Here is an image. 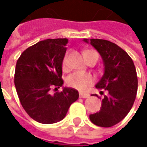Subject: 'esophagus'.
<instances>
[{
    "mask_svg": "<svg viewBox=\"0 0 147 147\" xmlns=\"http://www.w3.org/2000/svg\"><path fill=\"white\" fill-rule=\"evenodd\" d=\"M79 95H80L81 98H88L89 96H90V94L89 93H86V92H80Z\"/></svg>",
    "mask_w": 147,
    "mask_h": 147,
    "instance_id": "34e87169",
    "label": "esophagus"
}]
</instances>
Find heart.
<instances>
[{"label": "heart", "instance_id": "heart-1", "mask_svg": "<svg viewBox=\"0 0 147 147\" xmlns=\"http://www.w3.org/2000/svg\"><path fill=\"white\" fill-rule=\"evenodd\" d=\"M93 52V50H87L84 53V55H87ZM63 69L64 71L68 70V56L67 55L63 57ZM94 81V78L89 74V73H84V72H74L70 74L67 78V84L69 87L78 89L79 91H86L91 84H92Z\"/></svg>", "mask_w": 147, "mask_h": 147}]
</instances>
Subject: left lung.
Returning a JSON list of instances; mask_svg holds the SVG:
<instances>
[{"label": "left lung", "instance_id": "1", "mask_svg": "<svg viewBox=\"0 0 147 147\" xmlns=\"http://www.w3.org/2000/svg\"><path fill=\"white\" fill-rule=\"evenodd\" d=\"M90 44L100 54L105 66L96 88L102 90L100 93L106 91L100 111L90 115V120L100 127H112L120 123L133 106L138 91L136 68L132 59L116 44L99 38H91Z\"/></svg>", "mask_w": 147, "mask_h": 147}]
</instances>
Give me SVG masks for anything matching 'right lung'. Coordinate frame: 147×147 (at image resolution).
<instances>
[{"instance_id": "add662e5", "label": "right lung", "mask_w": 147, "mask_h": 147, "mask_svg": "<svg viewBox=\"0 0 147 147\" xmlns=\"http://www.w3.org/2000/svg\"><path fill=\"white\" fill-rule=\"evenodd\" d=\"M67 38H48L28 47L16 64L14 82L20 103L33 120L55 123L65 117L78 92L63 86V60ZM52 90L56 92L53 94Z\"/></svg>"}]
</instances>
